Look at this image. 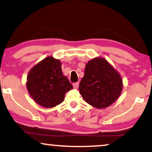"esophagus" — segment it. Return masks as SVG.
Instances as JSON below:
<instances>
[{
  "mask_svg": "<svg viewBox=\"0 0 152 152\" xmlns=\"http://www.w3.org/2000/svg\"><path fill=\"white\" fill-rule=\"evenodd\" d=\"M73 86L75 88H78L79 87V82H75V83L73 84Z\"/></svg>",
  "mask_w": 152,
  "mask_h": 152,
  "instance_id": "34e87169",
  "label": "esophagus"
}]
</instances>
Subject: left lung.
<instances>
[{"mask_svg":"<svg viewBox=\"0 0 152 152\" xmlns=\"http://www.w3.org/2000/svg\"><path fill=\"white\" fill-rule=\"evenodd\" d=\"M121 76L103 58H96L86 65L79 90L86 102L102 109L112 105L121 93Z\"/></svg>","mask_w":152,"mask_h":152,"instance_id":"8db88e82","label":"left lung"}]
</instances>
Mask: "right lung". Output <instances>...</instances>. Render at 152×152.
I'll return each mask as SVG.
<instances>
[{"mask_svg":"<svg viewBox=\"0 0 152 152\" xmlns=\"http://www.w3.org/2000/svg\"><path fill=\"white\" fill-rule=\"evenodd\" d=\"M27 89L33 99L44 107H55L73 86L63 75L60 61L45 58L31 69L27 77Z\"/></svg>","mask_w":152,"mask_h":152,"instance_id":"right-lung-1","label":"right lung"}]
</instances>
